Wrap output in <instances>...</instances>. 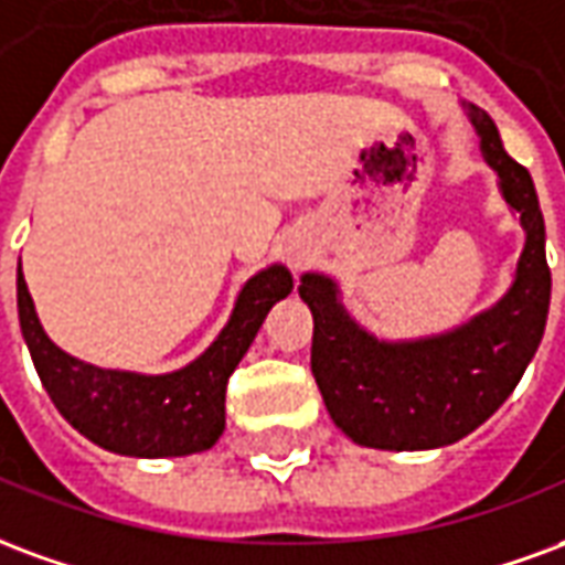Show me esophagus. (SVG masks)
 <instances>
[{"instance_id":"34e87169","label":"esophagus","mask_w":565,"mask_h":565,"mask_svg":"<svg viewBox=\"0 0 565 565\" xmlns=\"http://www.w3.org/2000/svg\"><path fill=\"white\" fill-rule=\"evenodd\" d=\"M288 258H291V265H300V262H303V253H300V249H291Z\"/></svg>"}]
</instances>
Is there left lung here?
<instances>
[{
    "mask_svg": "<svg viewBox=\"0 0 565 565\" xmlns=\"http://www.w3.org/2000/svg\"><path fill=\"white\" fill-rule=\"evenodd\" d=\"M460 108L524 228V249L500 298L446 331L388 340L355 322L331 274H300L298 295L312 312V376L333 424L364 448L427 451L469 436L509 401L545 333L551 270L533 177L502 150L484 110L467 102Z\"/></svg>",
    "mask_w": 565,
    "mask_h": 565,
    "instance_id": "obj_1",
    "label": "left lung"
}]
</instances>
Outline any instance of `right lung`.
<instances>
[{"label": "right lung", "instance_id": "right-lung-1", "mask_svg": "<svg viewBox=\"0 0 565 565\" xmlns=\"http://www.w3.org/2000/svg\"><path fill=\"white\" fill-rule=\"evenodd\" d=\"M286 265L243 282L228 322L186 367L171 373L96 367L53 343L18 265V316L41 385L65 422L89 443L126 457H186L207 451L225 430V385L274 303L291 295Z\"/></svg>", "mask_w": 565, "mask_h": 565}]
</instances>
